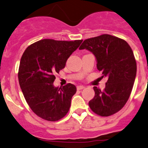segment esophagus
Here are the masks:
<instances>
[{"label": "esophagus", "mask_w": 148, "mask_h": 148, "mask_svg": "<svg viewBox=\"0 0 148 148\" xmlns=\"http://www.w3.org/2000/svg\"><path fill=\"white\" fill-rule=\"evenodd\" d=\"M85 88V86H82V85H80V86H77V90H82L83 88Z\"/></svg>", "instance_id": "1"}]
</instances>
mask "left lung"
Returning <instances> with one entry per match:
<instances>
[{
  "mask_svg": "<svg viewBox=\"0 0 148 148\" xmlns=\"http://www.w3.org/2000/svg\"><path fill=\"white\" fill-rule=\"evenodd\" d=\"M79 49L93 53L102 77L108 78L103 90L93 87L95 95L88 102L90 108L101 116L113 115L127 102L135 80L137 64L131 47L123 39L102 34L86 39Z\"/></svg>",
  "mask_w": 148,
  "mask_h": 148,
  "instance_id": "left-lung-1",
  "label": "left lung"
}]
</instances>
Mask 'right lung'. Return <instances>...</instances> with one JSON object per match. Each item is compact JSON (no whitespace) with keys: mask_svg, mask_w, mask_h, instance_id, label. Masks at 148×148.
I'll return each mask as SVG.
<instances>
[{"mask_svg":"<svg viewBox=\"0 0 148 148\" xmlns=\"http://www.w3.org/2000/svg\"><path fill=\"white\" fill-rule=\"evenodd\" d=\"M82 40L43 39L27 47L21 58L18 79L25 101L41 119L58 121L68 113L76 87L68 83L56 87L55 74L64 68L66 61Z\"/></svg>","mask_w":148,"mask_h":148,"instance_id":"add662e5","label":"right lung"}]
</instances>
